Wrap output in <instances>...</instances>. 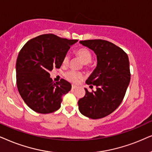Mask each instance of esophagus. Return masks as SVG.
<instances>
[{
  "label": "esophagus",
  "instance_id": "obj_1",
  "mask_svg": "<svg viewBox=\"0 0 152 152\" xmlns=\"http://www.w3.org/2000/svg\"><path fill=\"white\" fill-rule=\"evenodd\" d=\"M77 88H78L77 86H74V85H72V90H76V89Z\"/></svg>",
  "mask_w": 152,
  "mask_h": 152
}]
</instances>
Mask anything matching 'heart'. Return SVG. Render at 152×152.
Segmentation results:
<instances>
[{
	"label": "heart",
	"mask_w": 152,
	"mask_h": 152,
	"mask_svg": "<svg viewBox=\"0 0 152 152\" xmlns=\"http://www.w3.org/2000/svg\"><path fill=\"white\" fill-rule=\"evenodd\" d=\"M75 54L78 58H79L81 61L83 62L85 64L90 63L92 60V53L89 50L88 48H78L75 51ZM70 60V57L69 55H65L62 60V63L64 65H66L69 64ZM65 77L66 79L69 81L74 83H76L83 78L84 76L82 73L80 72H76L74 71H69L65 74Z\"/></svg>",
	"instance_id": "1"
}]
</instances>
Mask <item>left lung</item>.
<instances>
[{
    "label": "left lung",
    "mask_w": 152,
    "mask_h": 152,
    "mask_svg": "<svg viewBox=\"0 0 152 152\" xmlns=\"http://www.w3.org/2000/svg\"><path fill=\"white\" fill-rule=\"evenodd\" d=\"M94 52L97 64L86 83L96 87L78 100L80 113L89 118H102L116 110L124 99L130 83V69L127 54L118 46L102 39L80 41Z\"/></svg>",
    "instance_id": "obj_1"
}]
</instances>
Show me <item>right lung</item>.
Listing matches in <instances>:
<instances>
[{"label":"right lung","mask_w":152,"mask_h":152,"mask_svg":"<svg viewBox=\"0 0 152 152\" xmlns=\"http://www.w3.org/2000/svg\"><path fill=\"white\" fill-rule=\"evenodd\" d=\"M77 42L46 34L29 40L20 50L16 63L17 88L32 110L47 114L60 108L72 85L64 79L53 81L49 72L61 66L71 46Z\"/></svg>","instance_id":"obj_1"}]
</instances>
